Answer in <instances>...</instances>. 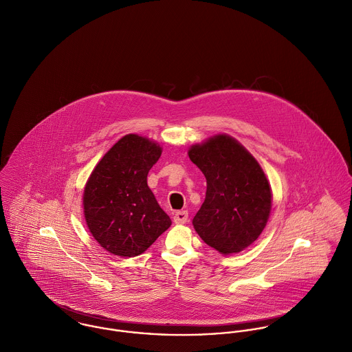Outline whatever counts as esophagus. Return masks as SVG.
<instances>
[{
  "label": "esophagus",
  "mask_w": 352,
  "mask_h": 352,
  "mask_svg": "<svg viewBox=\"0 0 352 352\" xmlns=\"http://www.w3.org/2000/svg\"><path fill=\"white\" fill-rule=\"evenodd\" d=\"M188 219H189L188 211H179L174 214V223L177 224H184L188 221Z\"/></svg>",
  "instance_id": "obj_1"
}]
</instances>
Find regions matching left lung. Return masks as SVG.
<instances>
[{"instance_id":"left-lung-1","label":"left lung","mask_w":352,"mask_h":352,"mask_svg":"<svg viewBox=\"0 0 352 352\" xmlns=\"http://www.w3.org/2000/svg\"><path fill=\"white\" fill-rule=\"evenodd\" d=\"M188 153L207 179L195 230L224 256L242 252L260 236L271 213L272 192L261 166L227 135L192 145Z\"/></svg>"}]
</instances>
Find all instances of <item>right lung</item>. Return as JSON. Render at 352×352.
<instances>
[{"instance_id":"add662e5","label":"right lung","mask_w":352,"mask_h":352,"mask_svg":"<svg viewBox=\"0 0 352 352\" xmlns=\"http://www.w3.org/2000/svg\"><path fill=\"white\" fill-rule=\"evenodd\" d=\"M160 155L157 142L126 135L91 173L82 196L84 216L104 250L120 257L139 256L171 226L146 184Z\"/></svg>"}]
</instances>
